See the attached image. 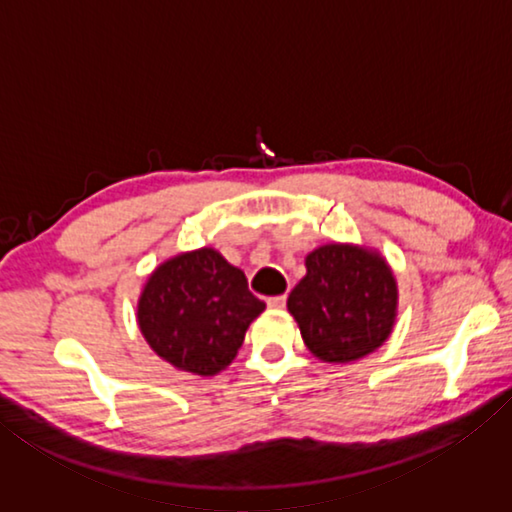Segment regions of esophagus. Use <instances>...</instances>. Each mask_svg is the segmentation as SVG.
Returning a JSON list of instances; mask_svg holds the SVG:
<instances>
[{"instance_id":"1","label":"esophagus","mask_w":512,"mask_h":512,"mask_svg":"<svg viewBox=\"0 0 512 512\" xmlns=\"http://www.w3.org/2000/svg\"><path fill=\"white\" fill-rule=\"evenodd\" d=\"M266 305L271 307V309H282L284 305H287V296H273V298H268Z\"/></svg>"}]
</instances>
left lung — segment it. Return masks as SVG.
Segmentation results:
<instances>
[{
	"mask_svg": "<svg viewBox=\"0 0 512 512\" xmlns=\"http://www.w3.org/2000/svg\"><path fill=\"white\" fill-rule=\"evenodd\" d=\"M305 266L287 307L309 352L327 363L375 352L397 316V282L386 259L366 246L327 244L309 253Z\"/></svg>",
	"mask_w": 512,
	"mask_h": 512,
	"instance_id": "1",
	"label": "left lung"
}]
</instances>
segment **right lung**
Segmentation results:
<instances>
[{"label": "right lung", "instance_id": "1", "mask_svg": "<svg viewBox=\"0 0 512 512\" xmlns=\"http://www.w3.org/2000/svg\"><path fill=\"white\" fill-rule=\"evenodd\" d=\"M266 305L248 291L244 271L214 248L162 262L137 302V325L173 368L212 377L237 357L246 329Z\"/></svg>", "mask_w": 512, "mask_h": 512}]
</instances>
